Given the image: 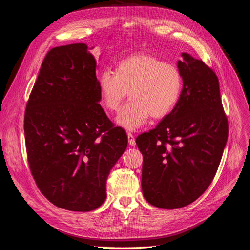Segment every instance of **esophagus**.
I'll list each match as a JSON object with an SVG mask.
<instances>
[{"label": "esophagus", "mask_w": 250, "mask_h": 250, "mask_svg": "<svg viewBox=\"0 0 250 250\" xmlns=\"http://www.w3.org/2000/svg\"><path fill=\"white\" fill-rule=\"evenodd\" d=\"M127 137H128V142L131 146L135 145V139H134V135L131 132H127Z\"/></svg>", "instance_id": "1"}]
</instances>
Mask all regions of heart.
<instances>
[{
	"label": "heart",
	"instance_id": "heart-1",
	"mask_svg": "<svg viewBox=\"0 0 250 250\" xmlns=\"http://www.w3.org/2000/svg\"><path fill=\"white\" fill-rule=\"evenodd\" d=\"M101 101L117 111L129 92L130 101L120 110L117 123L128 130L138 129L150 118L167 117L175 108L183 89L178 67L149 54H134L119 62L115 73L98 76Z\"/></svg>",
	"mask_w": 250,
	"mask_h": 250
}]
</instances>
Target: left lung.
<instances>
[{"label": "left lung", "instance_id": "8db88e82", "mask_svg": "<svg viewBox=\"0 0 250 250\" xmlns=\"http://www.w3.org/2000/svg\"><path fill=\"white\" fill-rule=\"evenodd\" d=\"M183 57L177 65L184 86L175 108L135 140L144 157V197L166 209L186 207L204 193L229 137L215 71L187 53Z\"/></svg>", "mask_w": 250, "mask_h": 250}]
</instances>
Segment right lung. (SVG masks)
I'll list each match as a JSON object with an SVG mask.
<instances>
[{
  "instance_id": "add662e5",
  "label": "right lung",
  "mask_w": 250,
  "mask_h": 250,
  "mask_svg": "<svg viewBox=\"0 0 250 250\" xmlns=\"http://www.w3.org/2000/svg\"><path fill=\"white\" fill-rule=\"evenodd\" d=\"M97 62L85 43L52 48L44 56L24 120L29 168L54 206L89 211L106 199L109 172L127 148L98 103Z\"/></svg>"
}]
</instances>
